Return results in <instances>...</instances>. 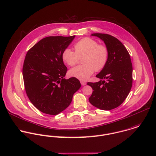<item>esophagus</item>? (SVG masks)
<instances>
[{
    "label": "esophagus",
    "mask_w": 156,
    "mask_h": 156,
    "mask_svg": "<svg viewBox=\"0 0 156 156\" xmlns=\"http://www.w3.org/2000/svg\"><path fill=\"white\" fill-rule=\"evenodd\" d=\"M80 83H81V85H82V86H84V85H85L86 84H87V83L85 82V81H80Z\"/></svg>",
    "instance_id": "esophagus-1"
}]
</instances>
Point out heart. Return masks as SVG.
<instances>
[{"instance_id": "b5f03b06", "label": "heart", "mask_w": 156, "mask_h": 156, "mask_svg": "<svg viewBox=\"0 0 156 156\" xmlns=\"http://www.w3.org/2000/svg\"><path fill=\"white\" fill-rule=\"evenodd\" d=\"M75 52L69 48L65 49L62 54L63 62L69 66L75 65L82 58V65L71 69L69 76L80 80H86L94 71H99L106 65L108 58V51L104 45L90 38H85L74 45Z\"/></svg>"}]
</instances>
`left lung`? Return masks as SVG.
<instances>
[{
  "instance_id": "obj_1",
  "label": "left lung",
  "mask_w": 156,
  "mask_h": 156,
  "mask_svg": "<svg viewBox=\"0 0 156 156\" xmlns=\"http://www.w3.org/2000/svg\"><path fill=\"white\" fill-rule=\"evenodd\" d=\"M91 36L104 41L108 51L105 66L96 77L98 82H88L93 88L90 102L103 110H109L120 105L128 96L132 85V65L130 55L115 37L108 34H93Z\"/></svg>"
}]
</instances>
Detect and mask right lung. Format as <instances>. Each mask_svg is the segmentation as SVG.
I'll return each instance as SVG.
<instances>
[{
    "mask_svg": "<svg viewBox=\"0 0 156 156\" xmlns=\"http://www.w3.org/2000/svg\"><path fill=\"white\" fill-rule=\"evenodd\" d=\"M74 38L46 37L26 55L23 68L26 91L32 104L43 113L55 115L65 110L81 87L77 79L64 78L68 69L62 54Z\"/></svg>",
    "mask_w": 156,
    "mask_h": 156,
    "instance_id": "obj_1",
    "label": "right lung"
}]
</instances>
